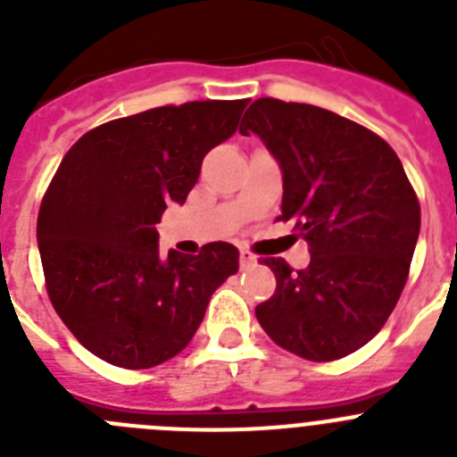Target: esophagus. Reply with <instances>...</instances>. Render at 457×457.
Wrapping results in <instances>:
<instances>
[{
    "instance_id": "obj_1",
    "label": "esophagus",
    "mask_w": 457,
    "mask_h": 457,
    "mask_svg": "<svg viewBox=\"0 0 457 457\" xmlns=\"http://www.w3.org/2000/svg\"><path fill=\"white\" fill-rule=\"evenodd\" d=\"M256 263H258V258L253 256L252 252H247V249H242V252H240V268L247 270V268H253Z\"/></svg>"
}]
</instances>
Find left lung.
Here are the masks:
<instances>
[{
  "mask_svg": "<svg viewBox=\"0 0 457 457\" xmlns=\"http://www.w3.org/2000/svg\"><path fill=\"white\" fill-rule=\"evenodd\" d=\"M242 135L261 137L284 176L281 220L309 242L306 270L265 258L277 290L256 306L274 343L311 361L354 353L401 297L421 208L394 148L329 109L261 98Z\"/></svg>",
  "mask_w": 457,
  "mask_h": 457,
  "instance_id": "obj_1",
  "label": "left lung"
}]
</instances>
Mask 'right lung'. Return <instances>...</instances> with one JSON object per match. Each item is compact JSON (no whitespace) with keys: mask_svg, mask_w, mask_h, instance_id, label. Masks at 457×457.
<instances>
[{"mask_svg":"<svg viewBox=\"0 0 457 457\" xmlns=\"http://www.w3.org/2000/svg\"><path fill=\"white\" fill-rule=\"evenodd\" d=\"M249 100L157 107L87 132L66 153L38 212L47 295L88 353L151 369L192 341L240 253L212 242L199 256L157 249L155 224L185 204L205 153L233 137Z\"/></svg>","mask_w":457,"mask_h":457,"instance_id":"obj_1","label":"right lung"}]
</instances>
